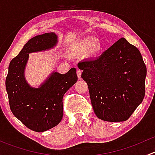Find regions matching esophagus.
<instances>
[{"mask_svg": "<svg viewBox=\"0 0 155 155\" xmlns=\"http://www.w3.org/2000/svg\"><path fill=\"white\" fill-rule=\"evenodd\" d=\"M76 73H77V76H78V79H82V71H81L80 70H77V71H76Z\"/></svg>", "mask_w": 155, "mask_h": 155, "instance_id": "34e87169", "label": "esophagus"}]
</instances>
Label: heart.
<instances>
[{"mask_svg":"<svg viewBox=\"0 0 155 155\" xmlns=\"http://www.w3.org/2000/svg\"><path fill=\"white\" fill-rule=\"evenodd\" d=\"M73 48L76 53L87 51L90 56H97L102 51L103 44L98 39H95L93 37H86L75 43Z\"/></svg>","mask_w":155,"mask_h":155,"instance_id":"obj_1","label":"heart"}]
</instances>
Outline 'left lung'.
<instances>
[{
	"label": "left lung",
	"instance_id": "8db88e82",
	"mask_svg": "<svg viewBox=\"0 0 155 155\" xmlns=\"http://www.w3.org/2000/svg\"><path fill=\"white\" fill-rule=\"evenodd\" d=\"M98 118L119 122L130 118L145 97L146 67L136 46L121 38L100 57L78 63Z\"/></svg>",
	"mask_w": 155,
	"mask_h": 155
}]
</instances>
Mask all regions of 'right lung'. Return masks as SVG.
Listing matches in <instances>:
<instances>
[{"label": "right lung", "instance_id": "1", "mask_svg": "<svg viewBox=\"0 0 155 155\" xmlns=\"http://www.w3.org/2000/svg\"><path fill=\"white\" fill-rule=\"evenodd\" d=\"M58 44L54 33H45L28 41L9 65L6 89L11 111L22 124L36 132H43L59 124L63 118L64 94L77 82L75 68L65 74L53 71L39 87L29 85L25 70L29 54L46 51Z\"/></svg>", "mask_w": 155, "mask_h": 155}]
</instances>
